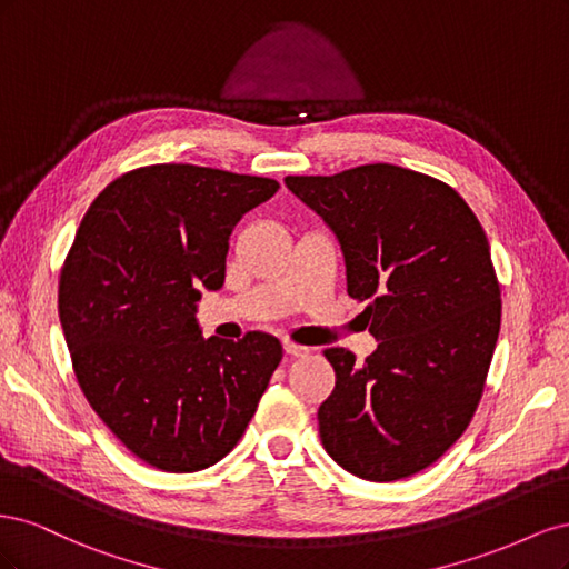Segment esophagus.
Segmentation results:
<instances>
[{
	"label": "esophagus",
	"instance_id": "obj_1",
	"mask_svg": "<svg viewBox=\"0 0 569 569\" xmlns=\"http://www.w3.org/2000/svg\"><path fill=\"white\" fill-rule=\"evenodd\" d=\"M284 353L299 358V356L308 353V347H301V343H295V341H284Z\"/></svg>",
	"mask_w": 569,
	"mask_h": 569
}]
</instances>
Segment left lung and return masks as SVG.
<instances>
[{"label":"left lung","mask_w":569,"mask_h":569,"mask_svg":"<svg viewBox=\"0 0 569 569\" xmlns=\"http://www.w3.org/2000/svg\"><path fill=\"white\" fill-rule=\"evenodd\" d=\"M284 184L337 234L347 291L377 349H327L337 382L318 410L325 451L368 481L437 462L468 429L501 330L487 234L446 182L391 163Z\"/></svg>","instance_id":"left-lung-1"}]
</instances>
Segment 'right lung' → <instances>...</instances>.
<instances>
[{"label": "right lung", "mask_w": 569, "mask_h": 569, "mask_svg": "<svg viewBox=\"0 0 569 569\" xmlns=\"http://www.w3.org/2000/svg\"><path fill=\"white\" fill-rule=\"evenodd\" d=\"M280 184L189 163L113 180L84 213L59 280L78 385L130 453L197 472L242 439L282 360L266 332L203 339L201 287L226 282L230 234Z\"/></svg>", "instance_id": "right-lung-1"}]
</instances>
